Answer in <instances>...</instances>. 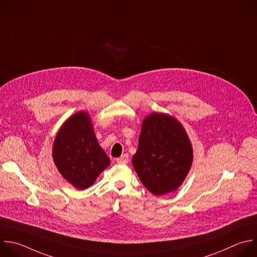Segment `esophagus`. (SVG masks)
<instances>
[{"instance_id":"1","label":"esophagus","mask_w":257,"mask_h":257,"mask_svg":"<svg viewBox=\"0 0 257 257\" xmlns=\"http://www.w3.org/2000/svg\"><path fill=\"white\" fill-rule=\"evenodd\" d=\"M117 163H128L129 161V155L128 154H123L122 156H120L119 158L116 159Z\"/></svg>"}]
</instances>
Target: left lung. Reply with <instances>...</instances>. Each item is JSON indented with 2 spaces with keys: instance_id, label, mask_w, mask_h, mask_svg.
Instances as JSON below:
<instances>
[{
  "instance_id": "1",
  "label": "left lung",
  "mask_w": 257,
  "mask_h": 257,
  "mask_svg": "<svg viewBox=\"0 0 257 257\" xmlns=\"http://www.w3.org/2000/svg\"><path fill=\"white\" fill-rule=\"evenodd\" d=\"M193 146L174 116L151 113L142 121L138 149L132 164L143 186L161 196L178 190L193 164Z\"/></svg>"
}]
</instances>
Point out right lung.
Returning a JSON list of instances; mask_svg holds the SVG:
<instances>
[{
    "label": "right lung",
    "instance_id": "right-lung-1",
    "mask_svg": "<svg viewBox=\"0 0 257 257\" xmlns=\"http://www.w3.org/2000/svg\"><path fill=\"white\" fill-rule=\"evenodd\" d=\"M52 158L62 178L76 190L91 187L111 162L85 111L76 112L61 125L53 141Z\"/></svg>",
    "mask_w": 257,
    "mask_h": 257
}]
</instances>
